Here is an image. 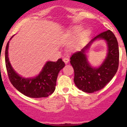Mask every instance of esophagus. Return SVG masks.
<instances>
[{
    "label": "esophagus",
    "instance_id": "obj_1",
    "mask_svg": "<svg viewBox=\"0 0 127 127\" xmlns=\"http://www.w3.org/2000/svg\"><path fill=\"white\" fill-rule=\"evenodd\" d=\"M69 61H70V60H69V59L67 58V57H64V58L63 59V61H64V62H65V63L66 64L68 63Z\"/></svg>",
    "mask_w": 127,
    "mask_h": 127
}]
</instances>
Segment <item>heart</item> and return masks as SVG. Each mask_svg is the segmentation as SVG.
<instances>
[{"mask_svg": "<svg viewBox=\"0 0 127 127\" xmlns=\"http://www.w3.org/2000/svg\"><path fill=\"white\" fill-rule=\"evenodd\" d=\"M81 30V27H80V26H76V27H73L72 29L69 32V33L71 35H76L80 33ZM90 34H91L90 31H84V32H83V33H81V34L79 35V36H78V39H77L75 43L72 46L73 48H78V47L81 46L84 44L87 41V40H88L89 36Z\"/></svg>", "mask_w": 127, "mask_h": 127, "instance_id": "1", "label": "heart"}]
</instances>
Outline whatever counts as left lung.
I'll return each mask as SVG.
<instances>
[{
	"label": "left lung",
	"instance_id": "8db88e82",
	"mask_svg": "<svg viewBox=\"0 0 127 127\" xmlns=\"http://www.w3.org/2000/svg\"><path fill=\"white\" fill-rule=\"evenodd\" d=\"M97 39H103L108 44V54L102 64L94 68L87 61L85 53L92 43ZM119 51L118 42L110 31L103 32L92 39L81 51L74 53L70 58L74 69V82L79 89L84 92L94 93L103 89L112 79L118 70Z\"/></svg>",
	"mask_w": 127,
	"mask_h": 127
}]
</instances>
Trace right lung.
Here are the masks:
<instances>
[{
    "label": "right lung",
    "instance_id": "obj_1",
    "mask_svg": "<svg viewBox=\"0 0 127 127\" xmlns=\"http://www.w3.org/2000/svg\"><path fill=\"white\" fill-rule=\"evenodd\" d=\"M8 45L9 41L5 49V65L9 79L13 86L21 94L31 98L47 97L51 95L56 89L59 73L65 66L62 59H58L57 62H47L37 76L24 78L16 73L10 63L8 56Z\"/></svg>",
    "mask_w": 127,
    "mask_h": 127
}]
</instances>
